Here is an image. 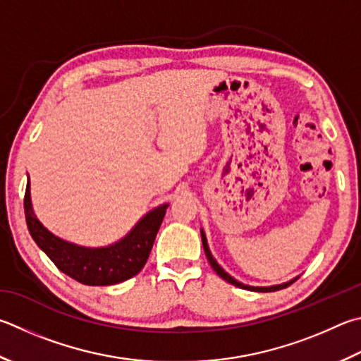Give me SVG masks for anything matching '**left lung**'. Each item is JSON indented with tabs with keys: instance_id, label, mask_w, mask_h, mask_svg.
Wrapping results in <instances>:
<instances>
[{
	"instance_id": "left-lung-1",
	"label": "left lung",
	"mask_w": 361,
	"mask_h": 361,
	"mask_svg": "<svg viewBox=\"0 0 361 361\" xmlns=\"http://www.w3.org/2000/svg\"><path fill=\"white\" fill-rule=\"evenodd\" d=\"M200 235H202V245H203V249H205L207 259H208L209 265H212L213 270H214L216 273H218L222 279L227 281V283H231V284H233V286H237V287H240V289L254 290V292H274V290L286 289L287 286H290L292 283H295V281L298 279V276H297V278H293V279H290V281H287V283H283V284H276V286H268V287H254V286H247V284L240 283V281H237V279H235V278H232L231 274H228V273L224 270V268H222V267L218 264V262H216V259L213 257L212 251H209V247H208V243H207V237H205V232H203V228H200Z\"/></svg>"
}]
</instances>
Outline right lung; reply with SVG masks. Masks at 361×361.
I'll use <instances>...</instances> for the list:
<instances>
[{
  "instance_id": "obj_1",
  "label": "right lung",
  "mask_w": 361,
  "mask_h": 361,
  "mask_svg": "<svg viewBox=\"0 0 361 361\" xmlns=\"http://www.w3.org/2000/svg\"><path fill=\"white\" fill-rule=\"evenodd\" d=\"M167 207L169 203H162L153 208L114 245L87 247L56 237L36 218L31 203L30 176L25 192V218L32 240L58 270L87 286H114L135 276L147 264Z\"/></svg>"
}]
</instances>
